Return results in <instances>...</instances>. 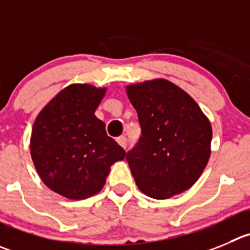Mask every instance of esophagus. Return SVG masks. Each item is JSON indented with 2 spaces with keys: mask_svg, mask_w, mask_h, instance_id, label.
Segmentation results:
<instances>
[{
  "mask_svg": "<svg viewBox=\"0 0 250 250\" xmlns=\"http://www.w3.org/2000/svg\"><path fill=\"white\" fill-rule=\"evenodd\" d=\"M117 143L120 144L121 146H122V148H127V144H128V141H127V138H125V136H122V137H120V138H117Z\"/></svg>",
  "mask_w": 250,
  "mask_h": 250,
  "instance_id": "1",
  "label": "esophagus"
}]
</instances>
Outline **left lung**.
<instances>
[{
	"mask_svg": "<svg viewBox=\"0 0 250 250\" xmlns=\"http://www.w3.org/2000/svg\"><path fill=\"white\" fill-rule=\"evenodd\" d=\"M125 92L142 128L138 144L127 153L139 190L165 200L190 188L211 155L206 114L188 92L165 79L127 85Z\"/></svg>",
	"mask_w": 250,
	"mask_h": 250,
	"instance_id": "1",
	"label": "left lung"
}]
</instances>
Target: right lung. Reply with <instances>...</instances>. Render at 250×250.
<instances>
[{
	"label": "right lung",
	"instance_id": "right-lung-1",
	"mask_svg": "<svg viewBox=\"0 0 250 250\" xmlns=\"http://www.w3.org/2000/svg\"><path fill=\"white\" fill-rule=\"evenodd\" d=\"M106 87L71 83L39 112L30 136V157L42 181L70 200L96 195L111 165L125 151L107 136L95 111Z\"/></svg>",
	"mask_w": 250,
	"mask_h": 250
}]
</instances>
